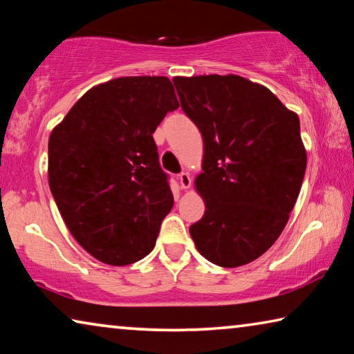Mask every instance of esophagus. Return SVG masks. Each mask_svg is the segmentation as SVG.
Instances as JSON below:
<instances>
[{
    "label": "esophagus",
    "mask_w": 354,
    "mask_h": 354,
    "mask_svg": "<svg viewBox=\"0 0 354 354\" xmlns=\"http://www.w3.org/2000/svg\"><path fill=\"white\" fill-rule=\"evenodd\" d=\"M178 181H179V185H181V189H189L192 185V179L187 173H179Z\"/></svg>",
    "instance_id": "34e87169"
}]
</instances>
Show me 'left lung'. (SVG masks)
<instances>
[{
	"label": "left lung",
	"instance_id": "obj_1",
	"mask_svg": "<svg viewBox=\"0 0 354 354\" xmlns=\"http://www.w3.org/2000/svg\"><path fill=\"white\" fill-rule=\"evenodd\" d=\"M181 109L205 142L195 185L196 250L215 266L253 262L277 242L306 171L299 120L267 87L237 75L173 77Z\"/></svg>",
	"mask_w": 354,
	"mask_h": 354
}]
</instances>
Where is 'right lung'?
Returning a JSON list of instances; mask_svg holds the SVG:
<instances>
[{"label":"right lung","mask_w":354,"mask_h":354,"mask_svg":"<svg viewBox=\"0 0 354 354\" xmlns=\"http://www.w3.org/2000/svg\"><path fill=\"white\" fill-rule=\"evenodd\" d=\"M178 107L169 77H117L84 93L53 129V198L95 259L128 266L154 248L173 195L153 133Z\"/></svg>","instance_id":"add662e5"}]
</instances>
